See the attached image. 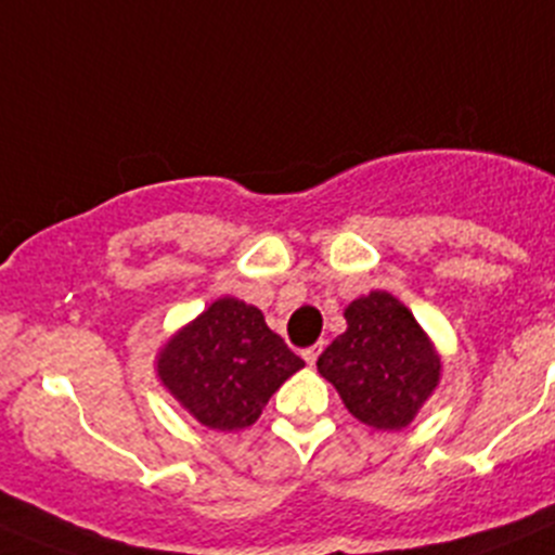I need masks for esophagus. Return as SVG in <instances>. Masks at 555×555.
I'll list each match as a JSON object with an SVG mask.
<instances>
[{"instance_id":"esophagus-1","label":"esophagus","mask_w":555,"mask_h":555,"mask_svg":"<svg viewBox=\"0 0 555 555\" xmlns=\"http://www.w3.org/2000/svg\"><path fill=\"white\" fill-rule=\"evenodd\" d=\"M319 353H321V343H315V346L305 348L302 357H305V362H308V365L313 367V365H315V360H319Z\"/></svg>"}]
</instances>
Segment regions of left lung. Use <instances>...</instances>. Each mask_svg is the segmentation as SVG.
<instances>
[{
    "instance_id": "left-lung-1",
    "label": "left lung",
    "mask_w": 555,
    "mask_h": 555,
    "mask_svg": "<svg viewBox=\"0 0 555 555\" xmlns=\"http://www.w3.org/2000/svg\"><path fill=\"white\" fill-rule=\"evenodd\" d=\"M343 315L346 332L319 357V373L357 420L400 430L439 387V353L414 313L387 292L353 299Z\"/></svg>"
}]
</instances>
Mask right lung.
<instances>
[{"label":"right lung","mask_w":555,"mask_h":555,"mask_svg":"<svg viewBox=\"0 0 555 555\" xmlns=\"http://www.w3.org/2000/svg\"><path fill=\"white\" fill-rule=\"evenodd\" d=\"M305 367L263 313L242 299H215L157 353L163 387L202 425L242 430L281 384Z\"/></svg>","instance_id":"right-lung-1"}]
</instances>
